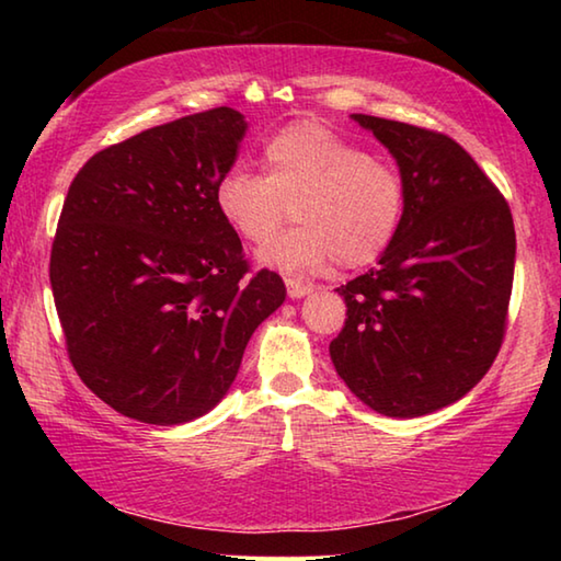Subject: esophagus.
<instances>
[{
  "label": "esophagus",
  "mask_w": 561,
  "mask_h": 561,
  "mask_svg": "<svg viewBox=\"0 0 561 561\" xmlns=\"http://www.w3.org/2000/svg\"><path fill=\"white\" fill-rule=\"evenodd\" d=\"M287 282V291H289V297L291 299H301V297H307L309 291H314V287H311V284H307V282H299V279H284Z\"/></svg>",
  "instance_id": "obj_1"
}]
</instances>
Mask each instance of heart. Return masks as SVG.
<instances>
[{
    "label": "heart",
    "instance_id": "b5f03b06",
    "mask_svg": "<svg viewBox=\"0 0 561 561\" xmlns=\"http://www.w3.org/2000/svg\"><path fill=\"white\" fill-rule=\"evenodd\" d=\"M264 175L242 165L217 180L222 220L252 244H264L295 205L300 225L264 247L260 260L282 272H317L329 262L366 267L401 232L408 185L391 160L319 121H294L262 148Z\"/></svg>",
    "mask_w": 561,
    "mask_h": 561
}]
</instances>
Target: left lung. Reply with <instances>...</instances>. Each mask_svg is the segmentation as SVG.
Listing matches in <instances>:
<instances>
[{
	"label": "left lung",
	"instance_id": "8db88e82",
	"mask_svg": "<svg viewBox=\"0 0 561 561\" xmlns=\"http://www.w3.org/2000/svg\"><path fill=\"white\" fill-rule=\"evenodd\" d=\"M354 121L391 150L408 207L378 267L336 289L346 321L329 354L376 413L428 415L460 401L497 356L515 222L505 195L450 136L366 113Z\"/></svg>",
	"mask_w": 561,
	"mask_h": 561
}]
</instances>
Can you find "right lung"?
<instances>
[{
    "instance_id": "add662e5",
    "label": "right lung",
    "mask_w": 561,
    "mask_h": 561,
    "mask_svg": "<svg viewBox=\"0 0 561 561\" xmlns=\"http://www.w3.org/2000/svg\"><path fill=\"white\" fill-rule=\"evenodd\" d=\"M247 123L210 108L87 160L66 195L49 279L76 374L113 411L180 425L222 401L287 289L252 272L215 205Z\"/></svg>"
}]
</instances>
